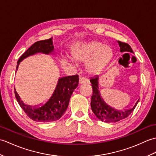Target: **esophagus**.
<instances>
[{
	"label": "esophagus",
	"mask_w": 156,
	"mask_h": 156,
	"mask_svg": "<svg viewBox=\"0 0 156 156\" xmlns=\"http://www.w3.org/2000/svg\"><path fill=\"white\" fill-rule=\"evenodd\" d=\"M87 82V79L83 77V76H80V77H79V83L80 84H84Z\"/></svg>",
	"instance_id": "1"
}]
</instances>
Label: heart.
Here are the masks:
<instances>
[{
  "mask_svg": "<svg viewBox=\"0 0 156 156\" xmlns=\"http://www.w3.org/2000/svg\"><path fill=\"white\" fill-rule=\"evenodd\" d=\"M111 50L107 45H102L101 43L92 41L84 44L78 48L74 53L76 60L80 62H87V70L95 74L101 70L102 68L111 58Z\"/></svg>",
  "mask_w": 156,
  "mask_h": 156,
  "instance_id": "obj_1",
  "label": "heart"
}]
</instances>
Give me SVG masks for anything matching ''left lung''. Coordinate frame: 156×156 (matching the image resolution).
<instances>
[{"label":"left lung","instance_id":"obj_1","mask_svg":"<svg viewBox=\"0 0 156 156\" xmlns=\"http://www.w3.org/2000/svg\"><path fill=\"white\" fill-rule=\"evenodd\" d=\"M118 44L120 47V51L125 54H133L131 46L127 43L117 41ZM98 78L99 76L97 75L92 78L90 81L92 84V95L91 97V108L97 117L102 121L107 122H115L127 118L136 107L139 100L136 102L133 108L126 109L125 111H118L111 107L105 103L103 98L101 97V92L98 90Z\"/></svg>","mask_w":156,"mask_h":156}]
</instances>
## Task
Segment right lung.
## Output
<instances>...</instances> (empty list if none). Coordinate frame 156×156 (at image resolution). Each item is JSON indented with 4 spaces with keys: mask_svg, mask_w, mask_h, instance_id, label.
<instances>
[{
    "mask_svg": "<svg viewBox=\"0 0 156 156\" xmlns=\"http://www.w3.org/2000/svg\"><path fill=\"white\" fill-rule=\"evenodd\" d=\"M54 51V47L53 45L52 37L34 43L19 58L16 72L19 68L20 62L28 56L34 55L37 53L49 54ZM78 75L65 76L59 78L57 86L51 97L45 104L40 107H39V106H34V107H32L31 106L25 105L21 101V98L15 88V97L20 107L32 120L37 122L55 121L58 120L67 109L69 99L74 89L78 87Z\"/></svg>",
    "mask_w": 156,
    "mask_h": 156,
    "instance_id": "obj_1",
    "label": "right lung"
}]
</instances>
